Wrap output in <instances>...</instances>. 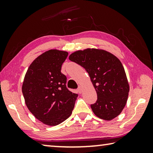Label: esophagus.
Listing matches in <instances>:
<instances>
[{
	"label": "esophagus",
	"mask_w": 153,
	"mask_h": 153,
	"mask_svg": "<svg viewBox=\"0 0 153 153\" xmlns=\"http://www.w3.org/2000/svg\"><path fill=\"white\" fill-rule=\"evenodd\" d=\"M77 92H78L79 94H81L82 93V86H79L78 88H77Z\"/></svg>",
	"instance_id": "1"
}]
</instances>
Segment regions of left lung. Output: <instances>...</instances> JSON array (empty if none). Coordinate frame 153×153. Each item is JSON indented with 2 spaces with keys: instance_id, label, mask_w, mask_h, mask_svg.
Instances as JSON below:
<instances>
[{
  "instance_id": "8db88e82",
  "label": "left lung",
  "mask_w": 153,
  "mask_h": 153,
  "mask_svg": "<svg viewBox=\"0 0 153 153\" xmlns=\"http://www.w3.org/2000/svg\"><path fill=\"white\" fill-rule=\"evenodd\" d=\"M69 59L84 67L97 94L91 105L97 117L111 120L118 116L127 103L129 92L125 71L120 60L104 50L87 48L77 50Z\"/></svg>"
}]
</instances>
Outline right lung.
Masks as SVG:
<instances>
[{"label":"right lung","instance_id":"1","mask_svg":"<svg viewBox=\"0 0 153 153\" xmlns=\"http://www.w3.org/2000/svg\"><path fill=\"white\" fill-rule=\"evenodd\" d=\"M68 52L50 50L35 59L24 77L22 93L34 116L49 126H56L71 116L78 94L67 88V77L61 73Z\"/></svg>","mask_w":153,"mask_h":153}]
</instances>
